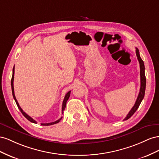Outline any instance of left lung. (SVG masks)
I'll return each instance as SVG.
<instances>
[{"label":"left lung","instance_id":"8db88e82","mask_svg":"<svg viewBox=\"0 0 159 159\" xmlns=\"http://www.w3.org/2000/svg\"><path fill=\"white\" fill-rule=\"evenodd\" d=\"M136 54H137V59L139 62L140 64V92L139 93L138 97L137 98V101L135 102L134 105L133 107L131 108V110L129 112V114L126 115L124 120H128L129 118L133 116V115L138 109L139 105L141 103L144 97V93H145V89H146V77H145L144 74V62L141 59V58L140 57L139 54V51L137 48H136Z\"/></svg>","mask_w":159,"mask_h":159}]
</instances>
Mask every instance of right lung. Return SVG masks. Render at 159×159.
<instances>
[{
  "mask_svg": "<svg viewBox=\"0 0 159 159\" xmlns=\"http://www.w3.org/2000/svg\"><path fill=\"white\" fill-rule=\"evenodd\" d=\"M14 74H15V67L13 68V69H12V79H11V88H12V93L13 98H14V99H15V102H16V105H17L18 108H19V109L20 111L22 112V114L25 116V117L26 118V119H28L29 121H30L31 122H33V123L37 124V121L34 120L33 119V118H31L30 116H29L28 115L26 114V113H25V112L23 111V110L22 109V108H20V107L19 106V102H18L17 100H16V97H15V91H14V86H13V81H14ZM70 94V91L68 92V93L66 94V95H65V98H64V101H63V102H62V114H63V112H64L63 111H64L65 108V107H66V102H67V101H68V99L69 98ZM62 117H61V119H59L56 120V121L52 122H50V123H41V125H43V126H49V125H54V124H57V123H58V122H60V120L62 119Z\"/></svg>",
  "mask_w": 159,
  "mask_h": 159,
  "instance_id": "1",
  "label": "right lung"
}]
</instances>
